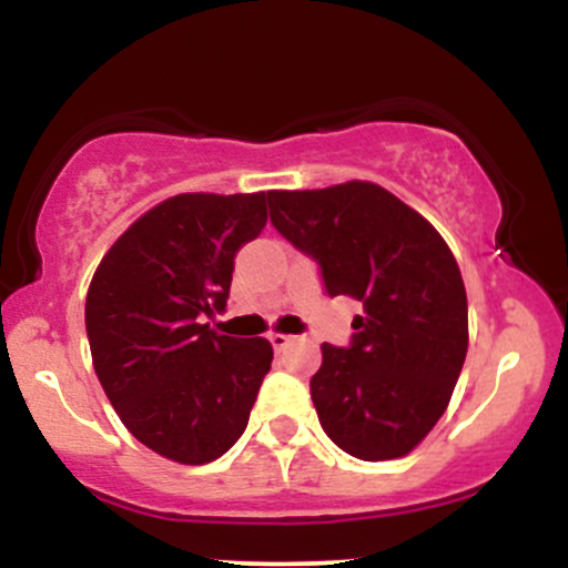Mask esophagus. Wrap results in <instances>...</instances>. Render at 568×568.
Returning a JSON list of instances; mask_svg holds the SVG:
<instances>
[{
	"instance_id": "34e87169",
	"label": "esophagus",
	"mask_w": 568,
	"mask_h": 568,
	"mask_svg": "<svg viewBox=\"0 0 568 568\" xmlns=\"http://www.w3.org/2000/svg\"><path fill=\"white\" fill-rule=\"evenodd\" d=\"M270 342H272V347L280 352V349L288 347V344L293 342V336H288V334H270Z\"/></svg>"
}]
</instances>
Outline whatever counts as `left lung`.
Here are the masks:
<instances>
[{
    "mask_svg": "<svg viewBox=\"0 0 568 568\" xmlns=\"http://www.w3.org/2000/svg\"><path fill=\"white\" fill-rule=\"evenodd\" d=\"M270 221L317 264L331 298L363 304L347 347L310 379L321 425L366 462L408 454L452 400L467 355V293L435 226L387 189L349 181L270 192Z\"/></svg>",
    "mask_w": 568,
    "mask_h": 568,
    "instance_id": "obj_1",
    "label": "left lung"
}]
</instances>
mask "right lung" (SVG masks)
<instances>
[{
    "label": "right lung",
    "mask_w": 568,
    "mask_h": 568,
    "mask_svg": "<svg viewBox=\"0 0 568 568\" xmlns=\"http://www.w3.org/2000/svg\"><path fill=\"white\" fill-rule=\"evenodd\" d=\"M266 226V194H179L135 221L84 302L93 368L122 425L181 465L230 452L272 366L262 336L202 323L224 312L234 256Z\"/></svg>",
    "instance_id": "1"
}]
</instances>
